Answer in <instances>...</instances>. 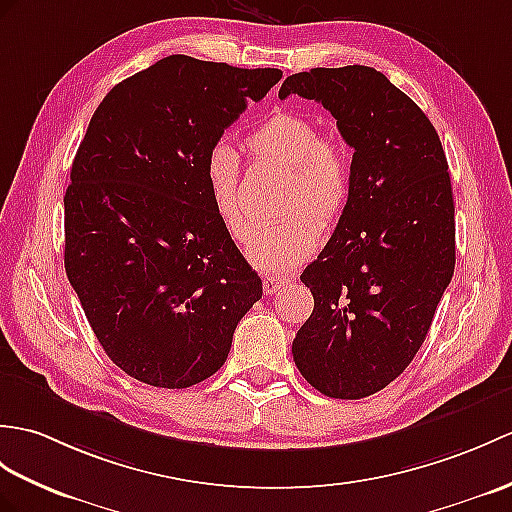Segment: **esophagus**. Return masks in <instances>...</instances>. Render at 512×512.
<instances>
[{
  "mask_svg": "<svg viewBox=\"0 0 512 512\" xmlns=\"http://www.w3.org/2000/svg\"><path fill=\"white\" fill-rule=\"evenodd\" d=\"M288 281H290L288 277H275V275L264 277V294H275Z\"/></svg>",
  "mask_w": 512,
  "mask_h": 512,
  "instance_id": "esophagus-1",
  "label": "esophagus"
}]
</instances>
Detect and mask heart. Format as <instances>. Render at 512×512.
I'll return each mask as SVG.
<instances>
[{"label":"heart","instance_id":"b5f03b06","mask_svg":"<svg viewBox=\"0 0 512 512\" xmlns=\"http://www.w3.org/2000/svg\"><path fill=\"white\" fill-rule=\"evenodd\" d=\"M255 159L285 170L281 211L288 216L261 227L246 246L251 264L261 270H290L303 264L320 244L323 227L334 224L351 196V159L342 144L320 137L318 128L299 115L277 113L246 137ZM205 181L213 209L224 227L244 240L251 229L240 196V159L231 146H211L205 157Z\"/></svg>","mask_w":512,"mask_h":512}]
</instances>
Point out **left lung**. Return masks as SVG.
Wrapping results in <instances>:
<instances>
[{
	"label": "left lung",
	"mask_w": 512,
	"mask_h": 512,
	"mask_svg": "<svg viewBox=\"0 0 512 512\" xmlns=\"http://www.w3.org/2000/svg\"><path fill=\"white\" fill-rule=\"evenodd\" d=\"M292 93L323 104L353 148L347 207L301 275L314 312L294 364L323 395L362 399L406 371L454 277L449 165L432 122L382 71L316 67L285 78L279 98Z\"/></svg>",
	"instance_id": "obj_1"
}]
</instances>
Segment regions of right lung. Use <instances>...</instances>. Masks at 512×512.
I'll list each match as a JSON object with an SVG mask.
<instances>
[{"label":"right lung","instance_id":"obj_1","mask_svg":"<svg viewBox=\"0 0 512 512\" xmlns=\"http://www.w3.org/2000/svg\"><path fill=\"white\" fill-rule=\"evenodd\" d=\"M281 76L174 54L115 85L91 117L65 194V270L104 353L139 382L211 377L261 299L213 209L205 157Z\"/></svg>","mask_w":512,"mask_h":512}]
</instances>
